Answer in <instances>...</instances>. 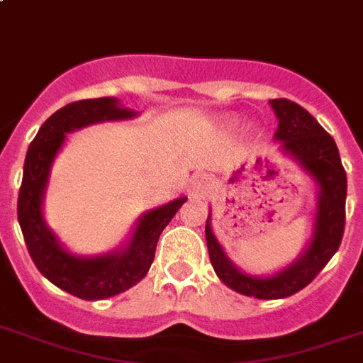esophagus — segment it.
<instances>
[{"label":"esophagus","instance_id":"1","mask_svg":"<svg viewBox=\"0 0 363 363\" xmlns=\"http://www.w3.org/2000/svg\"><path fill=\"white\" fill-rule=\"evenodd\" d=\"M207 194H209V184H207V181L203 177L190 182V196H192V198L201 200V198H206Z\"/></svg>","mask_w":363,"mask_h":363}]
</instances>
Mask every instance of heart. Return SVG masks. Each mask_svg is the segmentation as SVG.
<instances>
[{
  "instance_id": "heart-1",
  "label": "heart",
  "mask_w": 363,
  "mask_h": 363,
  "mask_svg": "<svg viewBox=\"0 0 363 363\" xmlns=\"http://www.w3.org/2000/svg\"><path fill=\"white\" fill-rule=\"evenodd\" d=\"M226 123H230V125L232 123H236V118H228V121H226Z\"/></svg>"
}]
</instances>
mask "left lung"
Segmentation results:
<instances>
[{
  "mask_svg": "<svg viewBox=\"0 0 363 363\" xmlns=\"http://www.w3.org/2000/svg\"><path fill=\"white\" fill-rule=\"evenodd\" d=\"M278 118L274 140L280 152L298 163L318 188L316 213L311 242L301 255L272 276H251L228 259L211 228V213L206 223L209 259L218 280L234 291L255 298H286L306 287L335 255L345 232L347 173L333 137L303 106L287 99L270 101Z\"/></svg>",
  "mask_w": 363,
  "mask_h": 363,
  "instance_id": "1",
  "label": "left lung"
}]
</instances>
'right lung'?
Segmentation results:
<instances>
[{"instance_id": "right-lung-1", "label": "right lung", "mask_w": 363, "mask_h": 363, "mask_svg": "<svg viewBox=\"0 0 363 363\" xmlns=\"http://www.w3.org/2000/svg\"><path fill=\"white\" fill-rule=\"evenodd\" d=\"M137 114L135 110L121 106L116 96L70 102L40 127L28 146L16 211L28 253L51 284L85 301L114 297L137 286L150 270L160 234L186 201V196H181L143 213L135 223L131 238L121 247L104 255H74L47 226L43 200L52 162L65 145L66 135L93 123L131 120Z\"/></svg>"}]
</instances>
